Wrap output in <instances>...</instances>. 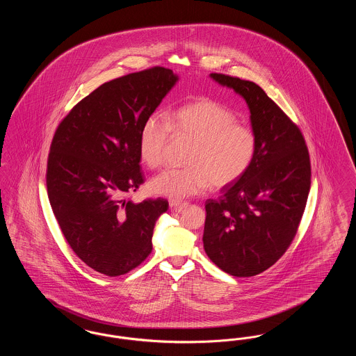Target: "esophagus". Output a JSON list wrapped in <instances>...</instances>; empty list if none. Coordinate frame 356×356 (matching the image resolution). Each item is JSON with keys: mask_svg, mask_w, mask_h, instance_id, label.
I'll return each instance as SVG.
<instances>
[{"mask_svg": "<svg viewBox=\"0 0 356 356\" xmlns=\"http://www.w3.org/2000/svg\"><path fill=\"white\" fill-rule=\"evenodd\" d=\"M188 207V203H181V202H176V200H170V209H173V211H181V209H184Z\"/></svg>", "mask_w": 356, "mask_h": 356, "instance_id": "esophagus-1", "label": "esophagus"}]
</instances>
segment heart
<instances>
[{
    "mask_svg": "<svg viewBox=\"0 0 356 356\" xmlns=\"http://www.w3.org/2000/svg\"><path fill=\"white\" fill-rule=\"evenodd\" d=\"M172 132L193 141L186 168L163 170L149 181L154 195L172 200L197 196L211 186L221 189L236 183L254 161L257 138L236 116L212 100L191 102L168 119L160 112L149 115L141 125L138 152L144 164L159 168Z\"/></svg>",
    "mask_w": 356,
    "mask_h": 356,
    "instance_id": "b5f03b06",
    "label": "heart"
}]
</instances>
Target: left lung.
Wrapping results in <instances>:
<instances>
[{"instance_id": "1", "label": "left lung", "mask_w": 356, "mask_h": 356, "mask_svg": "<svg viewBox=\"0 0 356 356\" xmlns=\"http://www.w3.org/2000/svg\"><path fill=\"white\" fill-rule=\"evenodd\" d=\"M250 108L257 149L250 170L205 203L204 250L224 272L250 277L273 266L296 235L311 186V163L296 124L252 81L211 73Z\"/></svg>"}]
</instances>
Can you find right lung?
Returning a JSON list of instances; mask_svg holds the SVG:
<instances>
[{
    "label": "right lung",
    "instance_id": "right-lung-1",
    "mask_svg": "<svg viewBox=\"0 0 356 356\" xmlns=\"http://www.w3.org/2000/svg\"><path fill=\"white\" fill-rule=\"evenodd\" d=\"M179 77L163 67L108 81L74 105L56 129L47 188L70 248L86 266L119 276L152 252L164 199L127 200L144 183L138 136Z\"/></svg>",
    "mask_w": 356,
    "mask_h": 356
}]
</instances>
